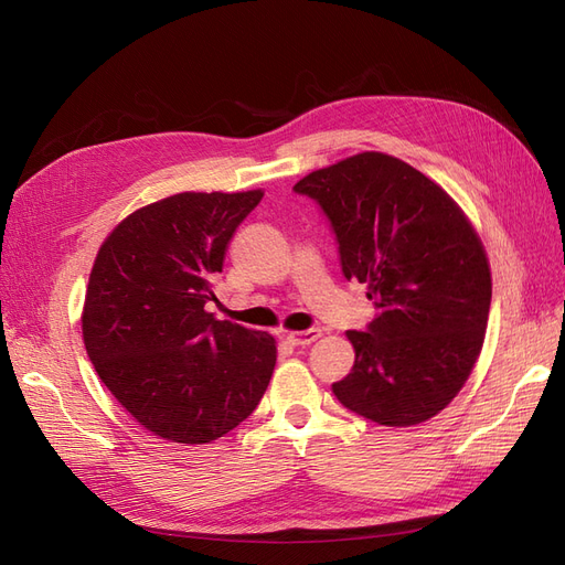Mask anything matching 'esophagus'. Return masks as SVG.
Wrapping results in <instances>:
<instances>
[{
    "label": "esophagus",
    "mask_w": 565,
    "mask_h": 565,
    "mask_svg": "<svg viewBox=\"0 0 565 565\" xmlns=\"http://www.w3.org/2000/svg\"><path fill=\"white\" fill-rule=\"evenodd\" d=\"M318 337H320V330H303V332H287L285 334V339L292 347H309Z\"/></svg>",
    "instance_id": "1"
}]
</instances>
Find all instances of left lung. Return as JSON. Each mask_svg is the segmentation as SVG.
<instances>
[{
  "mask_svg": "<svg viewBox=\"0 0 565 565\" xmlns=\"http://www.w3.org/2000/svg\"><path fill=\"white\" fill-rule=\"evenodd\" d=\"M347 280L367 285L377 318L349 330L355 363L332 384L339 403L384 426L436 417L481 355L492 280L481 237L429 177L384 152H358L303 177Z\"/></svg>",
  "mask_w": 565,
  "mask_h": 565,
  "instance_id": "8db88e82",
  "label": "left lung"
}]
</instances>
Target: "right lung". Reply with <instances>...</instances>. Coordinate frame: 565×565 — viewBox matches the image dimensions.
<instances>
[{"mask_svg":"<svg viewBox=\"0 0 565 565\" xmlns=\"http://www.w3.org/2000/svg\"><path fill=\"white\" fill-rule=\"evenodd\" d=\"M264 191L179 193L146 204L100 245L82 337L100 382L152 436L216 440L259 405L276 339L216 320L212 278Z\"/></svg>","mask_w":565,"mask_h":565,"instance_id":"1","label":"right lung"}]
</instances>
